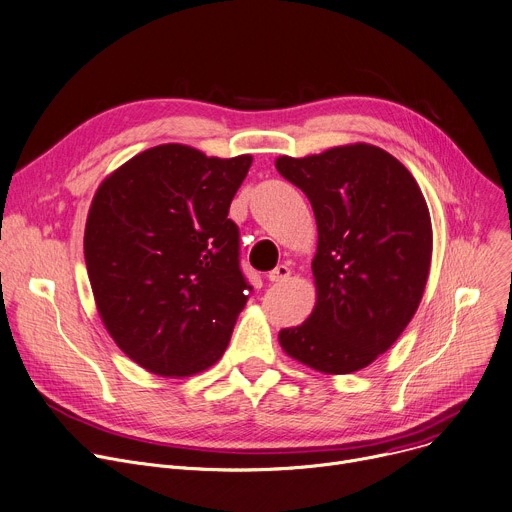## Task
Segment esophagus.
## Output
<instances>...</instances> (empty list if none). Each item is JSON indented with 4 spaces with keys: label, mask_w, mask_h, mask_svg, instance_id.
<instances>
[{
    "label": "esophagus",
    "mask_w": 512,
    "mask_h": 512,
    "mask_svg": "<svg viewBox=\"0 0 512 512\" xmlns=\"http://www.w3.org/2000/svg\"><path fill=\"white\" fill-rule=\"evenodd\" d=\"M291 277V268L285 264H279L274 270L268 272V281L270 283H285Z\"/></svg>",
    "instance_id": "34e87169"
}]
</instances>
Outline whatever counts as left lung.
<instances>
[{
	"label": "left lung",
	"mask_w": 512,
	"mask_h": 512,
	"mask_svg": "<svg viewBox=\"0 0 512 512\" xmlns=\"http://www.w3.org/2000/svg\"><path fill=\"white\" fill-rule=\"evenodd\" d=\"M274 166L305 192L318 223V299L279 342L320 373L361 371L400 338L420 305L432 258L424 194L402 162L369 143L281 155Z\"/></svg>",
	"instance_id": "obj_1"
}]
</instances>
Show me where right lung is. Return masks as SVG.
I'll use <instances>...</instances> for the list:
<instances>
[{
	"instance_id": "1",
	"label": "right lung",
	"mask_w": 512,
	"mask_h": 512,
	"mask_svg": "<svg viewBox=\"0 0 512 512\" xmlns=\"http://www.w3.org/2000/svg\"><path fill=\"white\" fill-rule=\"evenodd\" d=\"M252 155L190 145L141 151L98 186L84 233L100 318L125 355L162 377L213 367L252 287L229 205Z\"/></svg>"
}]
</instances>
